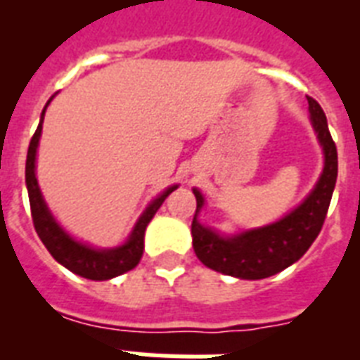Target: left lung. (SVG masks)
Segmentation results:
<instances>
[{
	"instance_id": "8db88e82",
	"label": "left lung",
	"mask_w": 360,
	"mask_h": 360,
	"mask_svg": "<svg viewBox=\"0 0 360 360\" xmlns=\"http://www.w3.org/2000/svg\"><path fill=\"white\" fill-rule=\"evenodd\" d=\"M311 127L323 150V171L306 199L274 224L221 235L199 221L205 195L193 188L197 199L191 236L199 261L208 269L240 280H263L297 263L319 235L338 176V154L327 116L316 99L308 97Z\"/></svg>"
}]
</instances>
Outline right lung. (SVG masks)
Returning a JSON list of instances; mask_svg holds the SVG:
<instances>
[{"mask_svg":"<svg viewBox=\"0 0 360 360\" xmlns=\"http://www.w3.org/2000/svg\"><path fill=\"white\" fill-rule=\"evenodd\" d=\"M54 96L50 97L49 103L44 105L41 120H39L37 131L32 136L30 148H27V160H26V188L30 195V206H32V218L35 231H37L39 238L43 240L50 255L63 264L67 270H71L75 274L88 278V280H110L116 276L124 274L127 270L135 269L142 257V250H144V231L155 216V212L160 210L163 200L178 188V184L169 186L165 191H161L158 197L150 200L148 206L142 210V214L133 225L129 236L124 244L114 248H96L86 244V242L77 240L75 236L67 233L58 219L52 216L46 200H44L41 188H39L37 176H35V163H37V148L39 139H41V131H43V120L46 107Z\"/></svg>","mask_w":360,"mask_h":360,"instance_id":"add662e5","label":"right lung"}]
</instances>
